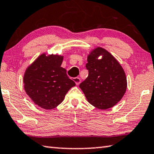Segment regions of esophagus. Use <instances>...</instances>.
Instances as JSON below:
<instances>
[{
  "label": "esophagus",
  "mask_w": 154,
  "mask_h": 154,
  "mask_svg": "<svg viewBox=\"0 0 154 154\" xmlns=\"http://www.w3.org/2000/svg\"><path fill=\"white\" fill-rule=\"evenodd\" d=\"M73 80H74V81L75 82V85H80V82H81V80H80V78H79V77L74 78V79H73Z\"/></svg>",
  "instance_id": "34e87169"
}]
</instances>
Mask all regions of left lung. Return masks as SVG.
<instances>
[{
	"label": "left lung",
	"mask_w": 154,
	"mask_h": 154,
	"mask_svg": "<svg viewBox=\"0 0 154 154\" xmlns=\"http://www.w3.org/2000/svg\"><path fill=\"white\" fill-rule=\"evenodd\" d=\"M88 77L79 85L88 102L96 108L107 109L119 102L126 91L125 70L111 53L97 47L88 55Z\"/></svg>",
	"instance_id": "obj_1"
}]
</instances>
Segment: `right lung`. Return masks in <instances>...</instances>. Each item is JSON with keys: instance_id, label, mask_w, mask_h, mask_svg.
Instances as JSON below:
<instances>
[{"instance_id": "right-lung-1", "label": "right lung", "mask_w": 154, "mask_h": 154, "mask_svg": "<svg viewBox=\"0 0 154 154\" xmlns=\"http://www.w3.org/2000/svg\"><path fill=\"white\" fill-rule=\"evenodd\" d=\"M63 56L42 53L27 67L23 75V87L34 104L52 109L63 101L75 82L69 79L66 69L61 67Z\"/></svg>"}]
</instances>
